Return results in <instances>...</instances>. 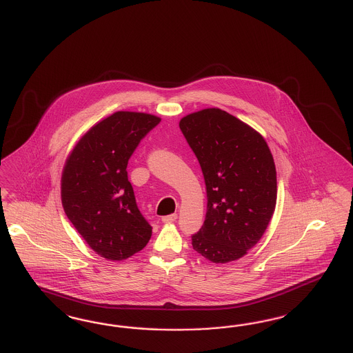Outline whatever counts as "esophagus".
<instances>
[{
  "mask_svg": "<svg viewBox=\"0 0 353 353\" xmlns=\"http://www.w3.org/2000/svg\"><path fill=\"white\" fill-rule=\"evenodd\" d=\"M176 220H177V215H176V214H170V215H167V216H163V218H161L163 223H173V221H176Z\"/></svg>",
  "mask_w": 353,
  "mask_h": 353,
  "instance_id": "34e87169",
  "label": "esophagus"
}]
</instances>
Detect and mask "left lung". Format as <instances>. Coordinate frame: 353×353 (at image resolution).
I'll use <instances>...</instances> for the list:
<instances>
[{"instance_id": "obj_1", "label": "left lung", "mask_w": 353, "mask_h": 353, "mask_svg": "<svg viewBox=\"0 0 353 353\" xmlns=\"http://www.w3.org/2000/svg\"><path fill=\"white\" fill-rule=\"evenodd\" d=\"M206 183V218L192 236L196 253L214 263L245 256L268 228L276 205V170L266 141L219 108L180 121Z\"/></svg>"}]
</instances>
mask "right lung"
Instances as JSON below:
<instances>
[{
  "instance_id": "add662e5",
  "label": "right lung",
  "mask_w": 353,
  "mask_h": 353,
  "mask_svg": "<svg viewBox=\"0 0 353 353\" xmlns=\"http://www.w3.org/2000/svg\"><path fill=\"white\" fill-rule=\"evenodd\" d=\"M159 122L146 113H113L82 137L62 172L66 216L90 248L110 261L133 256L151 239L152 227L137 206L126 167Z\"/></svg>"
}]
</instances>
